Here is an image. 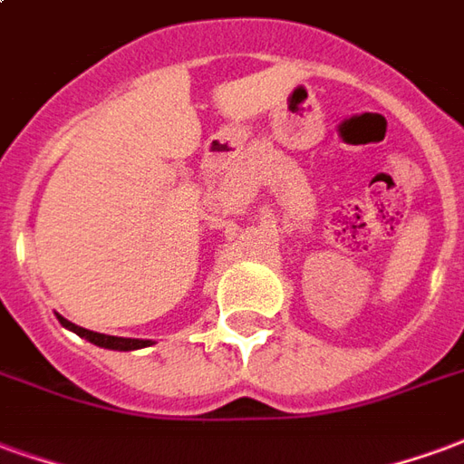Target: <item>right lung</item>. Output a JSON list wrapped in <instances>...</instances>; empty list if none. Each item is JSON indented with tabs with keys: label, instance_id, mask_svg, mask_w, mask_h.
I'll list each match as a JSON object with an SVG mask.
<instances>
[{
	"label": "right lung",
	"instance_id": "1",
	"mask_svg": "<svg viewBox=\"0 0 464 464\" xmlns=\"http://www.w3.org/2000/svg\"><path fill=\"white\" fill-rule=\"evenodd\" d=\"M59 323L69 328V331H74L76 335H82L89 343H94V345H102V348H111V350H139L146 348V345H151V341H133V338H116V335H104V333H94V331H86V328H79L74 323H69L62 315H56Z\"/></svg>",
	"mask_w": 464,
	"mask_h": 464
}]
</instances>
